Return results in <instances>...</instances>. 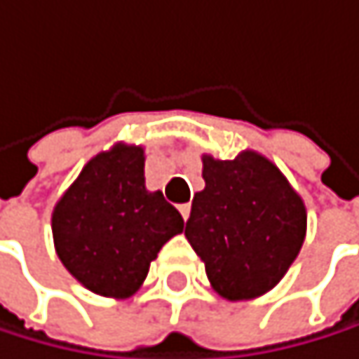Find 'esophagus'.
<instances>
[{
	"label": "esophagus",
	"mask_w": 359,
	"mask_h": 359,
	"mask_svg": "<svg viewBox=\"0 0 359 359\" xmlns=\"http://www.w3.org/2000/svg\"><path fill=\"white\" fill-rule=\"evenodd\" d=\"M180 212H182V218L188 220V216H190V203H182L180 205Z\"/></svg>",
	"instance_id": "1"
}]
</instances>
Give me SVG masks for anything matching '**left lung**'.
Here are the masks:
<instances>
[{
    "label": "left lung",
    "instance_id": "8db88e82",
    "mask_svg": "<svg viewBox=\"0 0 359 359\" xmlns=\"http://www.w3.org/2000/svg\"><path fill=\"white\" fill-rule=\"evenodd\" d=\"M205 188L192 199L186 238L205 263L212 289L244 302L272 291L306 238V205L283 171L259 151L233 160L201 156Z\"/></svg>",
    "mask_w": 359,
    "mask_h": 359
}]
</instances>
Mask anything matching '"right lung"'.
<instances>
[{"label": "right lung", "mask_w": 359, "mask_h": 359, "mask_svg": "<svg viewBox=\"0 0 359 359\" xmlns=\"http://www.w3.org/2000/svg\"><path fill=\"white\" fill-rule=\"evenodd\" d=\"M53 244L66 270L92 293L135 295L151 261L184 231L182 214L145 188V149L115 143L83 167L53 208Z\"/></svg>", "instance_id": "1"}]
</instances>
